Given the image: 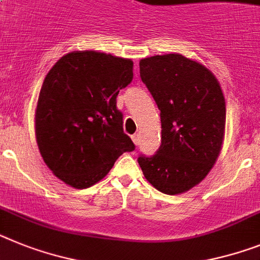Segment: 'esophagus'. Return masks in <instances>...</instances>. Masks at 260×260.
<instances>
[{
    "instance_id": "esophagus-1",
    "label": "esophagus",
    "mask_w": 260,
    "mask_h": 260,
    "mask_svg": "<svg viewBox=\"0 0 260 260\" xmlns=\"http://www.w3.org/2000/svg\"><path fill=\"white\" fill-rule=\"evenodd\" d=\"M132 138H133V142H134V145L138 146L139 145V139H141V138H139V134H134Z\"/></svg>"
}]
</instances>
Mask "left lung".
<instances>
[{
	"mask_svg": "<svg viewBox=\"0 0 260 260\" xmlns=\"http://www.w3.org/2000/svg\"><path fill=\"white\" fill-rule=\"evenodd\" d=\"M139 73L160 110L161 145L138 163L157 190L184 193L205 179L222 148V89L205 66L180 54L141 59Z\"/></svg>",
	"mask_w": 260,
	"mask_h": 260,
	"instance_id": "left-lung-1",
	"label": "left lung"
}]
</instances>
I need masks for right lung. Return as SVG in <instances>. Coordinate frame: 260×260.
<instances>
[{"mask_svg": "<svg viewBox=\"0 0 260 260\" xmlns=\"http://www.w3.org/2000/svg\"><path fill=\"white\" fill-rule=\"evenodd\" d=\"M132 80V59L97 51H72L51 68L38 99L35 135L57 179L76 189L89 188L134 150L117 109L119 89Z\"/></svg>", "mask_w": 260, "mask_h": 260, "instance_id": "1", "label": "right lung"}]
</instances>
